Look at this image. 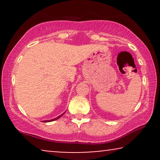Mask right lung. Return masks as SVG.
Here are the masks:
<instances>
[{
    "label": "right lung",
    "instance_id": "obj_1",
    "mask_svg": "<svg viewBox=\"0 0 160 160\" xmlns=\"http://www.w3.org/2000/svg\"><path fill=\"white\" fill-rule=\"evenodd\" d=\"M65 113H63L62 114H61V115H60L59 116V117H56V118H54V119H50V120H45L44 121V122H52V121H54V120H57V119H58L59 118H60L61 117H62V116Z\"/></svg>",
    "mask_w": 160,
    "mask_h": 160
}]
</instances>
